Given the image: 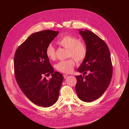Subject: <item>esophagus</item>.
I'll return each mask as SVG.
<instances>
[{"label":"esophagus","mask_w":129,"mask_h":129,"mask_svg":"<svg viewBox=\"0 0 129 129\" xmlns=\"http://www.w3.org/2000/svg\"><path fill=\"white\" fill-rule=\"evenodd\" d=\"M67 77H68V75H63V77H64V79H66Z\"/></svg>","instance_id":"obj_1"}]
</instances>
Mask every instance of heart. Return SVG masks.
I'll list each match as a JSON object with an SVG mask.
<instances>
[{
  "instance_id": "1",
  "label": "heart",
  "mask_w": 129,
  "mask_h": 129,
  "mask_svg": "<svg viewBox=\"0 0 129 129\" xmlns=\"http://www.w3.org/2000/svg\"><path fill=\"white\" fill-rule=\"evenodd\" d=\"M57 44L68 50L67 57H72L68 60L61 61L55 65V68L59 72L68 73L72 72L76 64V59L79 62L83 61L87 54L86 45L75 36L65 35L58 41ZM46 55L50 60L56 58V51L51 44H49L46 49Z\"/></svg>"
}]
</instances>
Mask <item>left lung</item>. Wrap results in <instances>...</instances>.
Here are the masks:
<instances>
[{"label":"left lung","mask_w":129,"mask_h":129,"mask_svg":"<svg viewBox=\"0 0 129 129\" xmlns=\"http://www.w3.org/2000/svg\"><path fill=\"white\" fill-rule=\"evenodd\" d=\"M79 30L88 51L86 58L77 70L83 73L84 76L76 77L77 83L75 89L81 101L89 103L104 94L111 82L113 67L110 51L105 41L88 30ZM87 72L88 75L86 76Z\"/></svg>","instance_id":"left-lung-1"}]
</instances>
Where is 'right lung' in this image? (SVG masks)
I'll list each match as a JSON object with an SVG mask.
<instances>
[{
	"label": "right lung",
	"mask_w": 129,
	"mask_h": 129,
	"mask_svg": "<svg viewBox=\"0 0 129 129\" xmlns=\"http://www.w3.org/2000/svg\"><path fill=\"white\" fill-rule=\"evenodd\" d=\"M59 34L49 29L30 35L17 49L14 56V73L18 86L34 104L43 107L58 101L63 77L54 71L46 55L47 46ZM51 74L47 80L44 75Z\"/></svg>",
	"instance_id": "right-lung-1"
}]
</instances>
